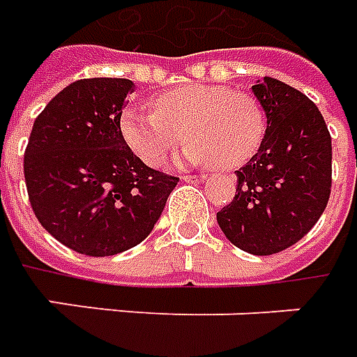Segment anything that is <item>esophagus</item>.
<instances>
[{
	"label": "esophagus",
	"mask_w": 357,
	"mask_h": 357,
	"mask_svg": "<svg viewBox=\"0 0 357 357\" xmlns=\"http://www.w3.org/2000/svg\"><path fill=\"white\" fill-rule=\"evenodd\" d=\"M207 178L205 175H184L182 176V181L184 182H203Z\"/></svg>",
	"instance_id": "34e87169"
}]
</instances>
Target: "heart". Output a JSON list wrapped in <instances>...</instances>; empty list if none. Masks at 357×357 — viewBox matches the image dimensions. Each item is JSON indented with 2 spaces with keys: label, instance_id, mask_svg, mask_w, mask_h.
<instances>
[{
  "label": "heart",
  "instance_id": "heart-1",
  "mask_svg": "<svg viewBox=\"0 0 357 357\" xmlns=\"http://www.w3.org/2000/svg\"><path fill=\"white\" fill-rule=\"evenodd\" d=\"M152 112L128 107L120 114V135L146 165L156 167L171 150L190 139L176 163L235 169L259 150L267 118L248 92L220 84L188 82L150 99Z\"/></svg>",
  "mask_w": 357,
  "mask_h": 357
}]
</instances>
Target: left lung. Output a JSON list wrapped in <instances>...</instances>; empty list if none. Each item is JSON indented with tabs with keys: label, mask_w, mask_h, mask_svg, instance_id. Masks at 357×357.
<instances>
[{
	"label": "left lung",
	"mask_w": 357,
	"mask_h": 357,
	"mask_svg": "<svg viewBox=\"0 0 357 357\" xmlns=\"http://www.w3.org/2000/svg\"><path fill=\"white\" fill-rule=\"evenodd\" d=\"M252 93L267 118L265 139L216 220L237 248L271 256L303 239L328 205L331 135L318 107L290 84L264 77Z\"/></svg>",
	"instance_id": "1"
}]
</instances>
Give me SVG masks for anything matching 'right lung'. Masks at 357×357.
Returning <instances> with one entry per match:
<instances>
[{
	"label": "right lung",
	"instance_id": "add662e5",
	"mask_svg": "<svg viewBox=\"0 0 357 357\" xmlns=\"http://www.w3.org/2000/svg\"><path fill=\"white\" fill-rule=\"evenodd\" d=\"M133 88L128 79L71 82L36 118L24 154L39 224L61 245L93 258L146 239L178 182L144 165L120 135Z\"/></svg>",
	"mask_w": 357,
	"mask_h": 357
}]
</instances>
